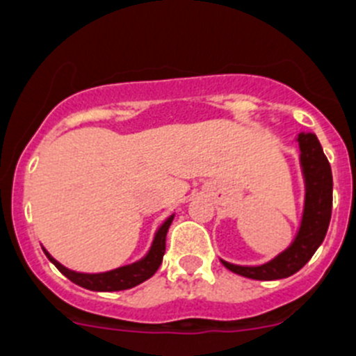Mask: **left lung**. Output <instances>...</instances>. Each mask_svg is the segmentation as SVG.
<instances>
[{"label": "left lung", "instance_id": "left-lung-1", "mask_svg": "<svg viewBox=\"0 0 356 356\" xmlns=\"http://www.w3.org/2000/svg\"><path fill=\"white\" fill-rule=\"evenodd\" d=\"M300 167L305 182V202L302 223L295 241L283 253L257 267H244L221 260L228 270L257 281H275L300 270L325 241L332 216V168L314 133H298Z\"/></svg>", "mask_w": 356, "mask_h": 356}]
</instances>
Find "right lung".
I'll list each match as a JSON object with an SVG mask.
<instances>
[{
	"label": "right lung",
	"mask_w": 356,
	"mask_h": 356,
	"mask_svg": "<svg viewBox=\"0 0 356 356\" xmlns=\"http://www.w3.org/2000/svg\"><path fill=\"white\" fill-rule=\"evenodd\" d=\"M172 221H174V214L158 228L154 235V241H152L151 249L149 253L145 254L142 260L135 261V264L124 265V267L114 268V270L108 272H99V274H82V272L70 270V268L63 267L58 260L51 257V254L45 251L49 260L58 267V270L63 275L72 281V283L79 284V286L86 288V290L91 291H121V290H129V288L137 286V284L144 283L149 277L156 274V270L159 268L163 261V254H165V242H167V232L170 228Z\"/></svg>",
	"instance_id": "1"
}]
</instances>
